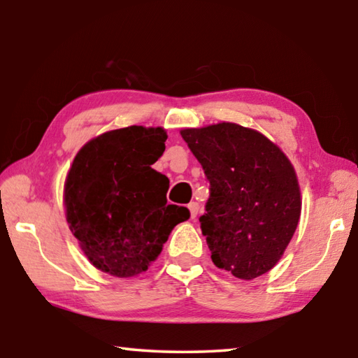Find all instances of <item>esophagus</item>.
I'll list each match as a JSON object with an SVG mask.
<instances>
[{
    "label": "esophagus",
    "mask_w": 358,
    "mask_h": 358,
    "mask_svg": "<svg viewBox=\"0 0 358 358\" xmlns=\"http://www.w3.org/2000/svg\"><path fill=\"white\" fill-rule=\"evenodd\" d=\"M187 208H189L191 217L194 220V217H196V216H197V213H199V203H197V202H191L189 205H187Z\"/></svg>",
    "instance_id": "obj_1"
}]
</instances>
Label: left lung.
<instances>
[{"label": "left lung", "mask_w": 358, "mask_h": 358, "mask_svg": "<svg viewBox=\"0 0 358 358\" xmlns=\"http://www.w3.org/2000/svg\"><path fill=\"white\" fill-rule=\"evenodd\" d=\"M180 134L210 183L201 227L213 264L240 280L266 273L281 259L300 220L292 164L265 136L235 123Z\"/></svg>", "instance_id": "8db88e82"}]
</instances>
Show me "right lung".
<instances>
[{
	"mask_svg": "<svg viewBox=\"0 0 358 358\" xmlns=\"http://www.w3.org/2000/svg\"><path fill=\"white\" fill-rule=\"evenodd\" d=\"M162 128L106 132L78 151L64 185L69 229L96 268L142 273L189 210L167 205L169 178L151 166L166 150Z\"/></svg>",
	"mask_w": 358,
	"mask_h": 358,
	"instance_id": "obj_1",
	"label": "right lung"
}]
</instances>
